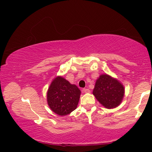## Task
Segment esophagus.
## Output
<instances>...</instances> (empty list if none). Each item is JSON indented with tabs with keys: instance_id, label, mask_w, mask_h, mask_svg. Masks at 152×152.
I'll return each mask as SVG.
<instances>
[{
	"instance_id": "34e87169",
	"label": "esophagus",
	"mask_w": 152,
	"mask_h": 152,
	"mask_svg": "<svg viewBox=\"0 0 152 152\" xmlns=\"http://www.w3.org/2000/svg\"><path fill=\"white\" fill-rule=\"evenodd\" d=\"M82 92H85V93H88V92H90V90L88 88H84L82 89Z\"/></svg>"
}]
</instances>
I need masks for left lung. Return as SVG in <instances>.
Returning a JSON list of instances; mask_svg holds the SVG:
<instances>
[{"label":"left lung","instance_id":"left-lung-1","mask_svg":"<svg viewBox=\"0 0 152 152\" xmlns=\"http://www.w3.org/2000/svg\"><path fill=\"white\" fill-rule=\"evenodd\" d=\"M97 101L107 109L119 105L124 96V87L116 79L102 74L97 79L93 90Z\"/></svg>","mask_w":152,"mask_h":152}]
</instances>
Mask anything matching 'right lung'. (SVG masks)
<instances>
[{
  "label": "right lung",
  "mask_w": 152,
  "mask_h": 152,
  "mask_svg": "<svg viewBox=\"0 0 152 152\" xmlns=\"http://www.w3.org/2000/svg\"><path fill=\"white\" fill-rule=\"evenodd\" d=\"M80 93L76 85L71 84L62 77H57L48 89V105L58 115H67L76 109Z\"/></svg>",
  "instance_id": "obj_1"
}]
</instances>
